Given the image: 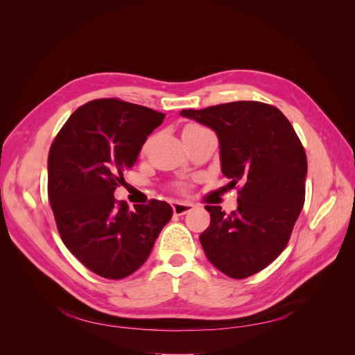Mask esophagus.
Listing matches in <instances>:
<instances>
[{
  "label": "esophagus",
  "mask_w": 355,
  "mask_h": 355,
  "mask_svg": "<svg viewBox=\"0 0 355 355\" xmlns=\"http://www.w3.org/2000/svg\"><path fill=\"white\" fill-rule=\"evenodd\" d=\"M171 207H173V213L176 216H182V214H187L194 210V206H192L191 202H184V201H173Z\"/></svg>",
  "instance_id": "34e87169"
}]
</instances>
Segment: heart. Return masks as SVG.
<instances>
[{
    "instance_id": "1",
    "label": "heart",
    "mask_w": 355,
    "mask_h": 355,
    "mask_svg": "<svg viewBox=\"0 0 355 355\" xmlns=\"http://www.w3.org/2000/svg\"><path fill=\"white\" fill-rule=\"evenodd\" d=\"M197 128H201L200 125H197V124H189V125H187L185 128H184V132H191V130H197Z\"/></svg>"
}]
</instances>
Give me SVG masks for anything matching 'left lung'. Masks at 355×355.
I'll list each match as a JSON object with an SVG mask.
<instances>
[{
  "label": "left lung",
  "mask_w": 355,
  "mask_h": 355,
  "mask_svg": "<svg viewBox=\"0 0 355 355\" xmlns=\"http://www.w3.org/2000/svg\"><path fill=\"white\" fill-rule=\"evenodd\" d=\"M180 115L210 127L219 141L222 173L240 185L237 210L207 206L200 235L207 259L231 278L262 271L280 254L305 201L306 155L292 124L275 106L231 102Z\"/></svg>",
  "instance_id": "8db88e82"
}]
</instances>
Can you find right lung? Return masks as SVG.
<instances>
[{
    "instance_id": "1",
    "label": "right lung",
    "mask_w": 355,
    "mask_h": 355,
    "mask_svg": "<svg viewBox=\"0 0 355 355\" xmlns=\"http://www.w3.org/2000/svg\"><path fill=\"white\" fill-rule=\"evenodd\" d=\"M164 114L118 99L75 111L49 153V200L60 239L90 271L120 280L141 268L173 209L151 200L130 210L114 191Z\"/></svg>"
}]
</instances>
